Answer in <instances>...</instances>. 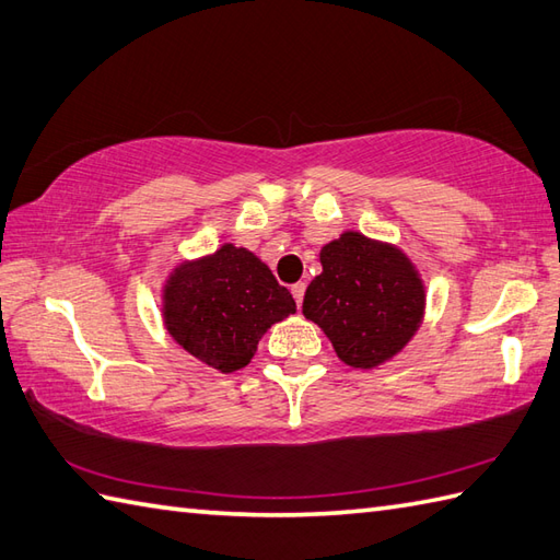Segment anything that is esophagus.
Here are the masks:
<instances>
[{"mask_svg":"<svg viewBox=\"0 0 560 560\" xmlns=\"http://www.w3.org/2000/svg\"><path fill=\"white\" fill-rule=\"evenodd\" d=\"M304 292H306V284L304 282L292 284V296H294V302H296V308H300L302 302H304Z\"/></svg>","mask_w":560,"mask_h":560,"instance_id":"34e87169","label":"esophagus"}]
</instances>
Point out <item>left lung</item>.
<instances>
[{
    "label": "left lung",
    "instance_id": "obj_1",
    "mask_svg": "<svg viewBox=\"0 0 560 560\" xmlns=\"http://www.w3.org/2000/svg\"><path fill=\"white\" fill-rule=\"evenodd\" d=\"M323 272L302 312L354 369H374L412 340L424 314V284L397 248L345 232L320 248Z\"/></svg>",
    "mask_w": 560,
    "mask_h": 560
}]
</instances>
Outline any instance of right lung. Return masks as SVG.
Returning <instances> with one entry per match:
<instances>
[{"label": "right lung", "mask_w": 560, "mask_h": 560, "mask_svg": "<svg viewBox=\"0 0 560 560\" xmlns=\"http://www.w3.org/2000/svg\"><path fill=\"white\" fill-rule=\"evenodd\" d=\"M296 312L266 264L232 244L182 264L165 284V326L186 352L222 374L252 362L272 323Z\"/></svg>", "instance_id": "obj_1"}]
</instances>
